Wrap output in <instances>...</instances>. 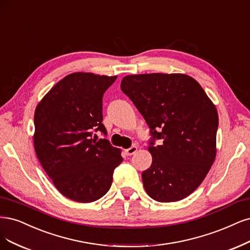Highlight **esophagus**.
Here are the masks:
<instances>
[{"mask_svg":"<svg viewBox=\"0 0 250 250\" xmlns=\"http://www.w3.org/2000/svg\"><path fill=\"white\" fill-rule=\"evenodd\" d=\"M136 151H137V147H136V146H132V147H130L129 149L125 150V153L128 155V156H131V155H133Z\"/></svg>","mask_w":250,"mask_h":250,"instance_id":"34e87169","label":"esophagus"}]
</instances>
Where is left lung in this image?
Listing matches in <instances>:
<instances>
[{
  "label": "left lung",
  "instance_id": "8db88e82",
  "mask_svg": "<svg viewBox=\"0 0 250 250\" xmlns=\"http://www.w3.org/2000/svg\"><path fill=\"white\" fill-rule=\"evenodd\" d=\"M121 90L152 135V165L142 174L146 191L161 203L185 199L201 185L216 156V107L186 74L127 75ZM156 139L163 143L155 145Z\"/></svg>",
  "mask_w": 250,
  "mask_h": 250
}]
</instances>
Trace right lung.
Returning a JSON list of instances; mask_svg holds the SVG:
<instances>
[{"label":"right lung","instance_id":"right-lung-1","mask_svg":"<svg viewBox=\"0 0 250 250\" xmlns=\"http://www.w3.org/2000/svg\"><path fill=\"white\" fill-rule=\"evenodd\" d=\"M117 76L75 72L65 76L42 98L34 116V147L47 176L64 196L91 203L104 195L121 150L106 139L102 97ZM95 136H97L95 134Z\"/></svg>","mask_w":250,"mask_h":250}]
</instances>
